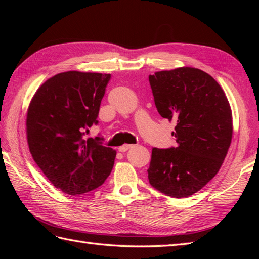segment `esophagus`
<instances>
[{
	"mask_svg": "<svg viewBox=\"0 0 259 259\" xmlns=\"http://www.w3.org/2000/svg\"><path fill=\"white\" fill-rule=\"evenodd\" d=\"M134 147H135L134 145H123V146L119 147V151L120 152H125L126 150H129V149H131V148H134Z\"/></svg>",
	"mask_w": 259,
	"mask_h": 259,
	"instance_id": "obj_1",
	"label": "esophagus"
}]
</instances>
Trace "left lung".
<instances>
[{
	"label": "left lung",
	"mask_w": 259,
	"mask_h": 259,
	"mask_svg": "<svg viewBox=\"0 0 259 259\" xmlns=\"http://www.w3.org/2000/svg\"><path fill=\"white\" fill-rule=\"evenodd\" d=\"M159 114L176 122L177 146L152 148L150 185L163 195H194L222 167L232 142L233 119L225 92L216 80L195 68L149 75Z\"/></svg>",
	"instance_id": "8db88e82"
}]
</instances>
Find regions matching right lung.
Listing matches in <instances>:
<instances>
[{
	"label": "right lung",
	"instance_id": "1",
	"mask_svg": "<svg viewBox=\"0 0 259 259\" xmlns=\"http://www.w3.org/2000/svg\"><path fill=\"white\" fill-rule=\"evenodd\" d=\"M111 74L68 71L47 80L26 115L27 144L36 164L58 189L71 196L100 187L117 151L102 137L84 139L98 114Z\"/></svg>",
	"mask_w": 259,
	"mask_h": 259
}]
</instances>
